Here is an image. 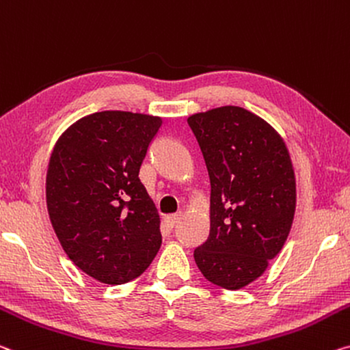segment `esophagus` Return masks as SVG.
Here are the masks:
<instances>
[{
  "label": "esophagus",
  "mask_w": 350,
  "mask_h": 350,
  "mask_svg": "<svg viewBox=\"0 0 350 350\" xmlns=\"http://www.w3.org/2000/svg\"><path fill=\"white\" fill-rule=\"evenodd\" d=\"M180 216H182L180 213H174V215L165 216V224H166V227H170V229H173L177 221L180 219Z\"/></svg>",
  "instance_id": "esophagus-1"
}]
</instances>
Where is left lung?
Segmentation results:
<instances>
[{
    "label": "left lung",
    "instance_id": "left-lung-1",
    "mask_svg": "<svg viewBox=\"0 0 350 350\" xmlns=\"http://www.w3.org/2000/svg\"><path fill=\"white\" fill-rule=\"evenodd\" d=\"M210 177V234L195 249L208 282L240 290L268 269L296 212V176L284 138L263 118L223 105L187 118Z\"/></svg>",
    "mask_w": 350,
    "mask_h": 350
}]
</instances>
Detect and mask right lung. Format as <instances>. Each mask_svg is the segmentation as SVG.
Returning <instances> with one entry per match:
<instances>
[{"instance_id":"right-lung-1","label":"right lung","mask_w":350,"mask_h":350,"mask_svg":"<svg viewBox=\"0 0 350 350\" xmlns=\"http://www.w3.org/2000/svg\"><path fill=\"white\" fill-rule=\"evenodd\" d=\"M160 116L104 110L60 134L46 171V207L65 254L107 285L145 273L157 255L160 216L138 173Z\"/></svg>"}]
</instances>
